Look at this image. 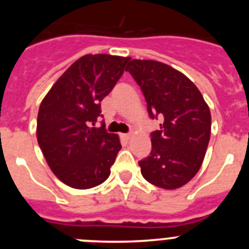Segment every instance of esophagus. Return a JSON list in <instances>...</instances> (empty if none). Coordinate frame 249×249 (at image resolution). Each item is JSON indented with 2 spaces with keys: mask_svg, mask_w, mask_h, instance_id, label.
Instances as JSON below:
<instances>
[{
  "mask_svg": "<svg viewBox=\"0 0 249 249\" xmlns=\"http://www.w3.org/2000/svg\"><path fill=\"white\" fill-rule=\"evenodd\" d=\"M121 136H122V138H124V140H129V138L132 137L131 133H123V135H121Z\"/></svg>",
  "mask_w": 249,
  "mask_h": 249,
  "instance_id": "obj_1",
  "label": "esophagus"
}]
</instances>
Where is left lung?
Wrapping results in <instances>:
<instances>
[{
	"label": "left lung",
	"mask_w": 249,
	"mask_h": 249,
	"mask_svg": "<svg viewBox=\"0 0 249 249\" xmlns=\"http://www.w3.org/2000/svg\"><path fill=\"white\" fill-rule=\"evenodd\" d=\"M128 71L141 87L149 117L163 122L151 133L152 151L138 162L146 181L176 190L198 172L211 137V112L195 83L166 63L132 59Z\"/></svg>",
	"instance_id": "left-lung-1"
}]
</instances>
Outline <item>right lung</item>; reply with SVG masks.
I'll return each mask as SVG.
<instances>
[{
  "mask_svg": "<svg viewBox=\"0 0 249 249\" xmlns=\"http://www.w3.org/2000/svg\"><path fill=\"white\" fill-rule=\"evenodd\" d=\"M129 57L86 54L70 66L41 102L37 141L59 181L77 190L108 178L121 149L118 136L105 124L93 127L101 101L113 89Z\"/></svg>",
  "mask_w": 249,
  "mask_h": 249,
  "instance_id": "right-lung-1",
  "label": "right lung"
}]
</instances>
